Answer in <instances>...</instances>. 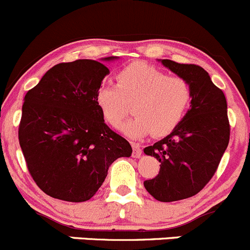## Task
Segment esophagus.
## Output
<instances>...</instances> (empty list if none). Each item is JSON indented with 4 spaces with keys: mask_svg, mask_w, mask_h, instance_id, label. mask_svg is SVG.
Returning a JSON list of instances; mask_svg holds the SVG:
<instances>
[{
    "mask_svg": "<svg viewBox=\"0 0 250 250\" xmlns=\"http://www.w3.org/2000/svg\"><path fill=\"white\" fill-rule=\"evenodd\" d=\"M132 158H140L141 155H142V149L140 148V146H138V144H135V143H132Z\"/></svg>",
    "mask_w": 250,
    "mask_h": 250,
    "instance_id": "1",
    "label": "esophagus"
}]
</instances>
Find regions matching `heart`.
<instances>
[{"instance_id": "obj_1", "label": "heart", "mask_w": 250, "mask_h": 250, "mask_svg": "<svg viewBox=\"0 0 250 250\" xmlns=\"http://www.w3.org/2000/svg\"><path fill=\"white\" fill-rule=\"evenodd\" d=\"M117 85L102 83L95 91V104L109 125L119 126L132 104L135 117L122 126L123 133L141 140L151 132L163 137L184 119L192 100L187 79L168 76L155 66L132 62L115 76Z\"/></svg>"}]
</instances>
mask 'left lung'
Here are the masks:
<instances>
[{"label":"left lung","mask_w":250,"mask_h":250,"mask_svg":"<svg viewBox=\"0 0 250 250\" xmlns=\"http://www.w3.org/2000/svg\"><path fill=\"white\" fill-rule=\"evenodd\" d=\"M187 79L192 89L190 109L182 123L159 142L144 148L160 163L159 174L144 181V188L161 202L179 201L200 192L212 179L228 148L230 124L224 92L197 65L160 60Z\"/></svg>","instance_id":"obj_1"}]
</instances>
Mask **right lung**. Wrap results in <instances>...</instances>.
<instances>
[{"label": "right lung", "mask_w": 250, "mask_h": 250, "mask_svg": "<svg viewBox=\"0 0 250 250\" xmlns=\"http://www.w3.org/2000/svg\"><path fill=\"white\" fill-rule=\"evenodd\" d=\"M108 73L104 63L87 59L58 63L25 95L19 143L31 177L54 199L87 201L110 165L131 156L130 143L108 127L95 104Z\"/></svg>", "instance_id": "add662e5"}]
</instances>
